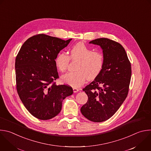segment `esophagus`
<instances>
[{"mask_svg":"<svg viewBox=\"0 0 151 151\" xmlns=\"http://www.w3.org/2000/svg\"><path fill=\"white\" fill-rule=\"evenodd\" d=\"M73 92H74L75 93L78 92L79 91V89L77 88H73Z\"/></svg>","mask_w":151,"mask_h":151,"instance_id":"obj_1","label":"esophagus"}]
</instances>
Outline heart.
I'll list each match as a JSON object with an SVG mask.
<instances>
[{
    "mask_svg": "<svg viewBox=\"0 0 151 151\" xmlns=\"http://www.w3.org/2000/svg\"><path fill=\"white\" fill-rule=\"evenodd\" d=\"M76 60L74 72L63 75L61 79L63 82L73 86H80L86 79L91 80L96 78L101 71L104 63V56L100 51H93L83 42H78L69 50V55L60 52L56 57L55 65L59 71L65 72L70 61Z\"/></svg>",
    "mask_w": 151,
    "mask_h": 151,
    "instance_id": "1",
    "label": "heart"
}]
</instances>
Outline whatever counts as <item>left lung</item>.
<instances>
[{"mask_svg":"<svg viewBox=\"0 0 151 151\" xmlns=\"http://www.w3.org/2000/svg\"><path fill=\"white\" fill-rule=\"evenodd\" d=\"M89 43L101 46L104 63L95 79L83 89L88 99L81 111L90 121L102 122L116 113L127 96L131 63L123 47L115 41L101 38Z\"/></svg>","mask_w":151,"mask_h":151,"instance_id":"1","label":"left lung"}]
</instances>
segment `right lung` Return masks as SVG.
<instances>
[{
    "instance_id": "1",
    "label": "right lung",
    "mask_w": 151,
    "mask_h": 151,
    "mask_svg": "<svg viewBox=\"0 0 151 151\" xmlns=\"http://www.w3.org/2000/svg\"><path fill=\"white\" fill-rule=\"evenodd\" d=\"M71 40L37 34L23 44L16 57L18 93L27 110L40 120L56 116L63 100L73 93L71 86L55 82L59 78L55 58Z\"/></svg>"
}]
</instances>
